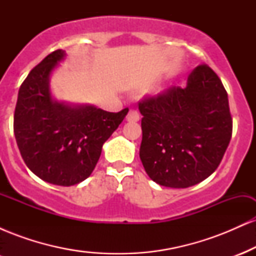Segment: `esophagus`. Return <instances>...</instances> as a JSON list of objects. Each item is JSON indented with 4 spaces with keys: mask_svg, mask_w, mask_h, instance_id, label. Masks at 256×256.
<instances>
[{
    "mask_svg": "<svg viewBox=\"0 0 256 256\" xmlns=\"http://www.w3.org/2000/svg\"><path fill=\"white\" fill-rule=\"evenodd\" d=\"M126 119H128V122H138V120H140V113H138L136 110H134V108H131V110H128Z\"/></svg>",
    "mask_w": 256,
    "mask_h": 256,
    "instance_id": "34e87169",
    "label": "esophagus"
}]
</instances>
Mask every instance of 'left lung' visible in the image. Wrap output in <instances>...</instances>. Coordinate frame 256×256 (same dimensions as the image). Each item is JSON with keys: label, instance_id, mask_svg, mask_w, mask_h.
Returning <instances> with one entry per match:
<instances>
[{"label": "left lung", "instance_id": "left-lung-1", "mask_svg": "<svg viewBox=\"0 0 256 256\" xmlns=\"http://www.w3.org/2000/svg\"><path fill=\"white\" fill-rule=\"evenodd\" d=\"M140 158L146 174L168 188H189L218 168L232 136L228 92L216 72L201 64L186 88L172 86L138 104Z\"/></svg>", "mask_w": 256, "mask_h": 256}]
</instances>
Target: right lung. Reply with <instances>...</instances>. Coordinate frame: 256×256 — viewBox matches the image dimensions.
Segmentation results:
<instances>
[{"label":"right lung","mask_w":256,"mask_h":256,"mask_svg":"<svg viewBox=\"0 0 256 256\" xmlns=\"http://www.w3.org/2000/svg\"><path fill=\"white\" fill-rule=\"evenodd\" d=\"M64 52H52L31 70L18 94L14 134L26 166L48 183L70 186L83 182L98 164L102 146L128 108L110 113L52 101L49 74Z\"/></svg>","instance_id":"1"}]
</instances>
